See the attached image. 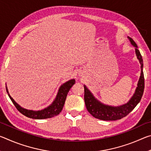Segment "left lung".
I'll return each mask as SVG.
<instances>
[{"label":"left lung","mask_w":151,"mask_h":151,"mask_svg":"<svg viewBox=\"0 0 151 151\" xmlns=\"http://www.w3.org/2000/svg\"><path fill=\"white\" fill-rule=\"evenodd\" d=\"M128 39H129L132 45L135 47V53L140 64L141 73H140L139 80L137 84V87L133 96L126 104L118 106H112L104 104L97 100L88 88L84 85V88H85L84 99H85L86 109L94 118L103 120V121H116V120L121 119L126 116L128 114H129L141 100L145 88V78L142 71L143 60L136 43L131 38L128 37Z\"/></svg>","instance_id":"1"}]
</instances>
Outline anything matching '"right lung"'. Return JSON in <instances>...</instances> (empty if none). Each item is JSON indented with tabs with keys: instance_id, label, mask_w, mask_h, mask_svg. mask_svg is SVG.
<instances>
[{
	"instance_id": "1",
	"label": "right lung",
	"mask_w": 151,
	"mask_h": 151,
	"mask_svg": "<svg viewBox=\"0 0 151 151\" xmlns=\"http://www.w3.org/2000/svg\"><path fill=\"white\" fill-rule=\"evenodd\" d=\"M75 83V79H71V80L66 82L65 83L61 85L59 88V90H58L57 95L56 96L55 101L52 102V103L47 108L40 110V111H32V110H28L22 108L19 104H17L14 99L12 98L11 96L10 95L6 86V88L9 98L11 99L12 103L14 104V105L16 106V108L20 113L30 119H44L52 118L53 116H57L62 111L68 91H70V89Z\"/></svg>"
}]
</instances>
